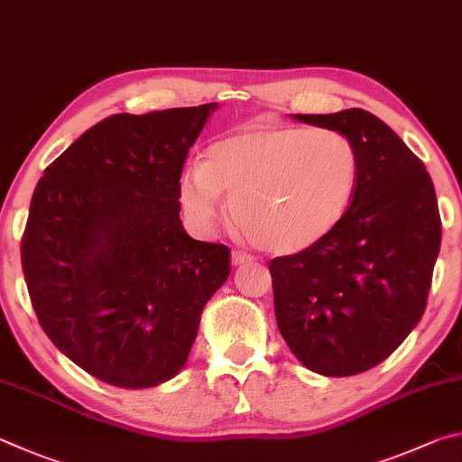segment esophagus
I'll return each mask as SVG.
<instances>
[{"mask_svg": "<svg viewBox=\"0 0 462 462\" xmlns=\"http://www.w3.org/2000/svg\"><path fill=\"white\" fill-rule=\"evenodd\" d=\"M231 262H233V265H244V263L254 262V255H249L245 252H233L231 254Z\"/></svg>", "mask_w": 462, "mask_h": 462, "instance_id": "34e87169", "label": "esophagus"}]
</instances>
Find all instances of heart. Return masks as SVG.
<instances>
[{
	"label": "heart",
	"instance_id": "b5f03b06",
	"mask_svg": "<svg viewBox=\"0 0 462 462\" xmlns=\"http://www.w3.org/2000/svg\"><path fill=\"white\" fill-rule=\"evenodd\" d=\"M359 176L355 143L337 129L270 127L218 140L180 176V202L200 229L231 217L254 245L296 254L341 221Z\"/></svg>",
	"mask_w": 462,
	"mask_h": 462
}]
</instances>
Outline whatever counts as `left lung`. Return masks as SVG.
I'll return each instance as SVG.
<instances>
[{"mask_svg": "<svg viewBox=\"0 0 462 462\" xmlns=\"http://www.w3.org/2000/svg\"><path fill=\"white\" fill-rule=\"evenodd\" d=\"M294 119L349 137L359 176L325 237L270 262L278 328L314 374L357 375L390 357L422 319L440 252L439 202L422 160L369 111Z\"/></svg>", "mask_w": 462, "mask_h": 462, "instance_id": "8db88e82", "label": "left lung"}]
</instances>
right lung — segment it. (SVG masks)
<instances>
[{
  "mask_svg": "<svg viewBox=\"0 0 462 462\" xmlns=\"http://www.w3.org/2000/svg\"><path fill=\"white\" fill-rule=\"evenodd\" d=\"M217 103L117 113L72 142L36 184L22 268L40 327L105 383L142 390L184 367L229 247L192 239L180 172Z\"/></svg>",
  "mask_w": 462,
  "mask_h": 462,
  "instance_id": "add662e5",
  "label": "right lung"
}]
</instances>
